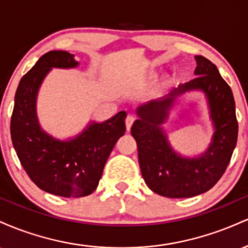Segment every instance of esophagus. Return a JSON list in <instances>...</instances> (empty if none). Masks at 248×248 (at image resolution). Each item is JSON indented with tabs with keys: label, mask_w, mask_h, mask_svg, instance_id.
I'll list each match as a JSON object with an SVG mask.
<instances>
[{
	"label": "esophagus",
	"mask_w": 248,
	"mask_h": 248,
	"mask_svg": "<svg viewBox=\"0 0 248 248\" xmlns=\"http://www.w3.org/2000/svg\"><path fill=\"white\" fill-rule=\"evenodd\" d=\"M134 121H135V118L133 115H128L126 118V129L127 132H129L130 128H132Z\"/></svg>",
	"instance_id": "esophagus-1"
}]
</instances>
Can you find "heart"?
Masks as SVG:
<instances>
[{"mask_svg":"<svg viewBox=\"0 0 248 248\" xmlns=\"http://www.w3.org/2000/svg\"><path fill=\"white\" fill-rule=\"evenodd\" d=\"M156 76H157V72H155V71H152V72H149V75H148L149 78H155Z\"/></svg>","mask_w":248,"mask_h":248,"instance_id":"obj_1","label":"heart"}]
</instances>
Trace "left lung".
<instances>
[{
	"mask_svg": "<svg viewBox=\"0 0 248 248\" xmlns=\"http://www.w3.org/2000/svg\"><path fill=\"white\" fill-rule=\"evenodd\" d=\"M195 59L197 78L140 105L136 108L138 120L132 126L142 177L152 191L163 197L189 198L211 189L226 170L237 144L238 122L231 87L209 59L203 56ZM195 90L206 96L215 132L203 153L186 156L173 149L163 124L179 96Z\"/></svg>",
	"mask_w": 248,
	"mask_h": 248,
	"instance_id": "obj_1",
	"label": "left lung"
}]
</instances>
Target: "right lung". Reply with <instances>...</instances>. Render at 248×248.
Wrapping results in <instances>:
<instances>
[{
	"mask_svg": "<svg viewBox=\"0 0 248 248\" xmlns=\"http://www.w3.org/2000/svg\"><path fill=\"white\" fill-rule=\"evenodd\" d=\"M79 62L67 51L43 55L19 81L10 122L11 141L22 167L39 189L61 197H84L98 186L116 141L126 132L127 113L90 124L66 140L43 129L37 116V95L52 69H76Z\"/></svg>",
	"mask_w": 248,
	"mask_h": 248,
	"instance_id": "right-lung-1",
	"label": "right lung"
}]
</instances>
